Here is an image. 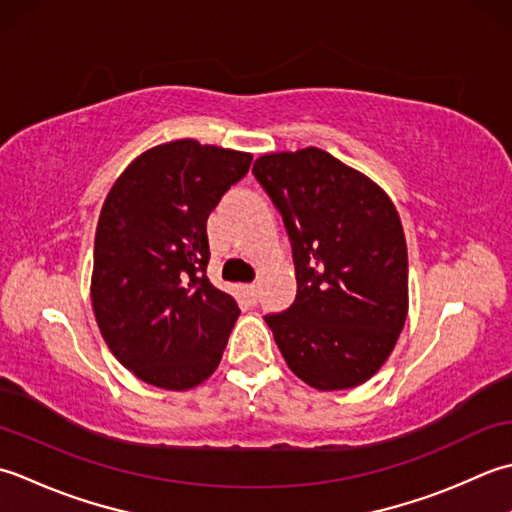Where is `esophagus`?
Wrapping results in <instances>:
<instances>
[{
  "mask_svg": "<svg viewBox=\"0 0 512 512\" xmlns=\"http://www.w3.org/2000/svg\"><path fill=\"white\" fill-rule=\"evenodd\" d=\"M243 291H245V294L249 296V298H252V300H258V283H252V285H245L243 287Z\"/></svg>",
  "mask_w": 512,
  "mask_h": 512,
  "instance_id": "1",
  "label": "esophagus"
}]
</instances>
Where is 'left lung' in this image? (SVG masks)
Segmentation results:
<instances>
[{
    "mask_svg": "<svg viewBox=\"0 0 512 512\" xmlns=\"http://www.w3.org/2000/svg\"><path fill=\"white\" fill-rule=\"evenodd\" d=\"M252 172L283 216L296 267V300L265 316L278 349L309 387H358L389 358L409 309L400 216L325 150L265 154Z\"/></svg>",
    "mask_w": 512,
    "mask_h": 512,
    "instance_id": "left-lung-1",
    "label": "left lung"
}]
</instances>
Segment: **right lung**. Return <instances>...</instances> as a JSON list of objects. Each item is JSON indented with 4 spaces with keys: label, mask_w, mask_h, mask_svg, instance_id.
Here are the masks:
<instances>
[{
    "label": "right lung",
    "mask_w": 512,
    "mask_h": 512,
    "mask_svg": "<svg viewBox=\"0 0 512 512\" xmlns=\"http://www.w3.org/2000/svg\"><path fill=\"white\" fill-rule=\"evenodd\" d=\"M249 165L252 154L170 141L137 156L101 207L92 309L114 358L152 387L192 389L223 358L241 309L207 278V216Z\"/></svg>",
    "instance_id": "right-lung-1"
}]
</instances>
